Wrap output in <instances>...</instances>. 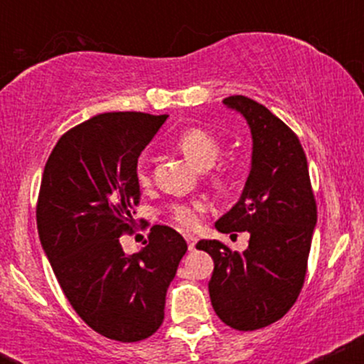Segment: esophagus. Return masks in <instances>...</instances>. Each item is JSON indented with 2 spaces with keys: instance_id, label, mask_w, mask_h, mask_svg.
Masks as SVG:
<instances>
[{
  "instance_id": "obj_1",
  "label": "esophagus",
  "mask_w": 364,
  "mask_h": 364,
  "mask_svg": "<svg viewBox=\"0 0 364 364\" xmlns=\"http://www.w3.org/2000/svg\"><path fill=\"white\" fill-rule=\"evenodd\" d=\"M185 240H186V243H188V250H190V252H193L195 250V246H196V236H193V235H185Z\"/></svg>"
}]
</instances>
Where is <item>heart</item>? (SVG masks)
<instances>
[{
    "mask_svg": "<svg viewBox=\"0 0 364 364\" xmlns=\"http://www.w3.org/2000/svg\"><path fill=\"white\" fill-rule=\"evenodd\" d=\"M176 147L198 169H208L210 166H214L217 157H219L217 140L205 129L200 128H191L183 132L176 139ZM136 181H139L140 186L150 185V174L145 166H139V169H136ZM203 210H205V203L200 202V200L174 203V205L169 207V214L174 223L185 229L195 228Z\"/></svg>",
    "mask_w": 364,
    "mask_h": 364,
    "instance_id": "1",
    "label": "heart"
}]
</instances>
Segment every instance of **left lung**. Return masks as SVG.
Wrapping results in <instances>:
<instances>
[{
    "mask_svg": "<svg viewBox=\"0 0 364 364\" xmlns=\"http://www.w3.org/2000/svg\"><path fill=\"white\" fill-rule=\"evenodd\" d=\"M252 133V168L236 205L215 223L217 231H248L243 253L202 240L214 260L208 282L212 306L236 330H257L282 318L298 299L316 225V203L299 139L265 106L245 95L224 99Z\"/></svg>",
    "mask_w": 364,
    "mask_h": 364,
    "instance_id": "obj_1",
    "label": "left lung"
}]
</instances>
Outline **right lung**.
I'll list each match as a JSON object with an SVG mask.
<instances>
[{"instance_id": "1", "label": "right lung", "mask_w": 364, "mask_h": 364, "mask_svg": "<svg viewBox=\"0 0 364 364\" xmlns=\"http://www.w3.org/2000/svg\"><path fill=\"white\" fill-rule=\"evenodd\" d=\"M168 116L104 112L58 140L46 162L37 231L54 275L78 316L107 339H147L164 320L166 292L188 246L168 225L127 255L139 203V157Z\"/></svg>"}]
</instances>
